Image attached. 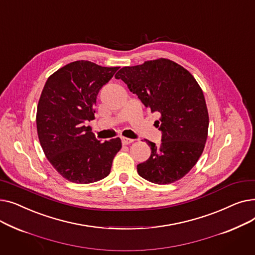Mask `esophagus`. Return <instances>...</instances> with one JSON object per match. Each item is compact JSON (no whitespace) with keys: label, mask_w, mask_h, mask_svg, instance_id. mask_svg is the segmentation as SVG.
<instances>
[{"label":"esophagus","mask_w":255,"mask_h":255,"mask_svg":"<svg viewBox=\"0 0 255 255\" xmlns=\"http://www.w3.org/2000/svg\"><path fill=\"white\" fill-rule=\"evenodd\" d=\"M134 141V139H131V138H127V137H122V143L123 144H130Z\"/></svg>","instance_id":"esophagus-1"}]
</instances>
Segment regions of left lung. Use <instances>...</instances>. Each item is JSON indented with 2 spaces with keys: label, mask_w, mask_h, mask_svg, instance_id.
Here are the masks:
<instances>
[{
  "label": "left lung",
  "mask_w": 255,
  "mask_h": 255,
  "mask_svg": "<svg viewBox=\"0 0 255 255\" xmlns=\"http://www.w3.org/2000/svg\"><path fill=\"white\" fill-rule=\"evenodd\" d=\"M145 107L160 114L161 143L146 140L151 156L137 165L138 175L155 184L182 179L196 164L208 137L209 115L204 93L181 65L167 59L123 67L115 75Z\"/></svg>",
  "instance_id": "obj_1"
}]
</instances>
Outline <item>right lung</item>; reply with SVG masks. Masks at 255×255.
Segmentation results:
<instances>
[{"label": "right lung", "mask_w": 255, "mask_h": 255, "mask_svg": "<svg viewBox=\"0 0 255 255\" xmlns=\"http://www.w3.org/2000/svg\"><path fill=\"white\" fill-rule=\"evenodd\" d=\"M119 67L75 61L51 74L37 106V132L48 161L72 183L89 184L110 175L122 148L119 137L101 142L88 122L95 119L96 98Z\"/></svg>", "instance_id": "add662e5"}]
</instances>
